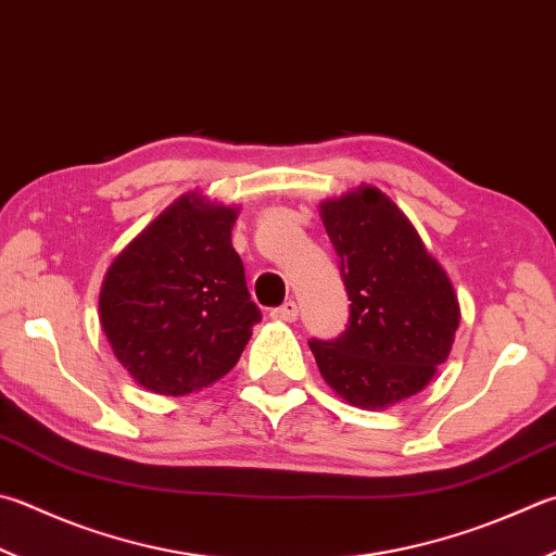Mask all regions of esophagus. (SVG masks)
I'll return each instance as SVG.
<instances>
[{"mask_svg": "<svg viewBox=\"0 0 556 556\" xmlns=\"http://www.w3.org/2000/svg\"><path fill=\"white\" fill-rule=\"evenodd\" d=\"M298 314H300V309H298V305L292 300L282 302V305L276 307V309H270V317L278 319V321H295Z\"/></svg>", "mask_w": 556, "mask_h": 556, "instance_id": "esophagus-1", "label": "esophagus"}]
</instances>
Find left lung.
Returning <instances> with one entry per match:
<instances>
[{"label":"left lung","mask_w":556,"mask_h":556,"mask_svg":"<svg viewBox=\"0 0 556 556\" xmlns=\"http://www.w3.org/2000/svg\"><path fill=\"white\" fill-rule=\"evenodd\" d=\"M351 300L345 331L309 341L327 384L361 408L421 392L447 361L459 324L453 282L406 215L380 188L321 203Z\"/></svg>","instance_id":"1"}]
</instances>
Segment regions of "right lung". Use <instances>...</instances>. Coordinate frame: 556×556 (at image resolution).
<instances>
[{
    "mask_svg": "<svg viewBox=\"0 0 556 556\" xmlns=\"http://www.w3.org/2000/svg\"><path fill=\"white\" fill-rule=\"evenodd\" d=\"M237 207L186 193L113 261L99 295L115 358L144 390L191 394L235 368L261 309L232 247Z\"/></svg>",
    "mask_w": 556,
    "mask_h": 556,
    "instance_id": "obj_1",
    "label": "right lung"
}]
</instances>
